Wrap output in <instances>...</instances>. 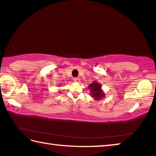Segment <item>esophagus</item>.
<instances>
[{"mask_svg": "<svg viewBox=\"0 0 156 156\" xmlns=\"http://www.w3.org/2000/svg\"><path fill=\"white\" fill-rule=\"evenodd\" d=\"M80 78H73V81L74 82H76V83H80Z\"/></svg>", "mask_w": 156, "mask_h": 156, "instance_id": "obj_1", "label": "esophagus"}]
</instances>
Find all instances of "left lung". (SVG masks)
Masks as SVG:
<instances>
[{"instance_id":"obj_1","label":"left lung","mask_w":156,"mask_h":156,"mask_svg":"<svg viewBox=\"0 0 156 156\" xmlns=\"http://www.w3.org/2000/svg\"><path fill=\"white\" fill-rule=\"evenodd\" d=\"M88 89L90 90L91 92V97L94 98L95 100H100L103 97L105 96V94L101 90V85L99 83L94 81L91 83L88 87Z\"/></svg>"}]
</instances>
